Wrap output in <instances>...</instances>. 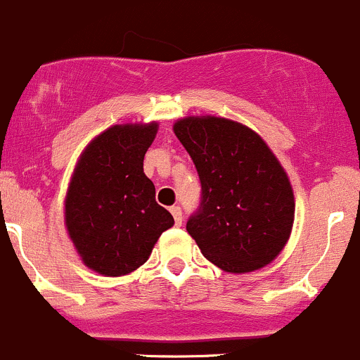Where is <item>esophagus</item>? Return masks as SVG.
Listing matches in <instances>:
<instances>
[{"label":"esophagus","mask_w":360,"mask_h":360,"mask_svg":"<svg viewBox=\"0 0 360 360\" xmlns=\"http://www.w3.org/2000/svg\"><path fill=\"white\" fill-rule=\"evenodd\" d=\"M169 212H172L176 226H181V208L180 206H172V208H169Z\"/></svg>","instance_id":"34e87169"}]
</instances>
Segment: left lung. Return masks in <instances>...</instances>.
<instances>
[{"instance_id":"left-lung-1","label":"left lung","mask_w":360,"mask_h":360,"mask_svg":"<svg viewBox=\"0 0 360 360\" xmlns=\"http://www.w3.org/2000/svg\"><path fill=\"white\" fill-rule=\"evenodd\" d=\"M173 131L201 180V205L187 222L201 254L234 275L275 261L292 233L296 201L261 134L215 115L184 117Z\"/></svg>"}]
</instances>
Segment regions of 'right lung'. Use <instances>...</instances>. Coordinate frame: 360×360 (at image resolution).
<instances>
[{"label":"right lung","instance_id":"1","mask_svg":"<svg viewBox=\"0 0 360 360\" xmlns=\"http://www.w3.org/2000/svg\"><path fill=\"white\" fill-rule=\"evenodd\" d=\"M159 122L115 124L89 141L64 199V226L78 257L103 276H124L148 261L175 224L155 201L143 158Z\"/></svg>","mask_w":360,"mask_h":360}]
</instances>
